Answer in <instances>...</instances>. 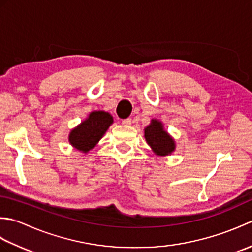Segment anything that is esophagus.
Returning <instances> with one entry per match:
<instances>
[{"mask_svg": "<svg viewBox=\"0 0 252 252\" xmlns=\"http://www.w3.org/2000/svg\"><path fill=\"white\" fill-rule=\"evenodd\" d=\"M131 123H132L131 118H127V119H123L122 120V125H125V126H130Z\"/></svg>", "mask_w": 252, "mask_h": 252, "instance_id": "obj_1", "label": "esophagus"}]
</instances>
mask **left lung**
<instances>
[{
  "label": "left lung",
  "mask_w": 252,
  "mask_h": 252,
  "mask_svg": "<svg viewBox=\"0 0 252 252\" xmlns=\"http://www.w3.org/2000/svg\"><path fill=\"white\" fill-rule=\"evenodd\" d=\"M144 133L147 144L158 156H168L174 152L175 142L163 129L162 122L153 119L151 125L144 129Z\"/></svg>",
  "instance_id": "8db88e82"
}]
</instances>
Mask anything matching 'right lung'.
Returning a JSON list of instances; mask_svg holds the SVG:
<instances>
[{"instance_id": "add662e5", "label": "right lung", "mask_w": 252, "mask_h": 252, "mask_svg": "<svg viewBox=\"0 0 252 252\" xmlns=\"http://www.w3.org/2000/svg\"><path fill=\"white\" fill-rule=\"evenodd\" d=\"M112 122L114 119L109 112L92 111L87 119L71 130L69 143L78 151L87 154L104 136Z\"/></svg>"}]
</instances>
